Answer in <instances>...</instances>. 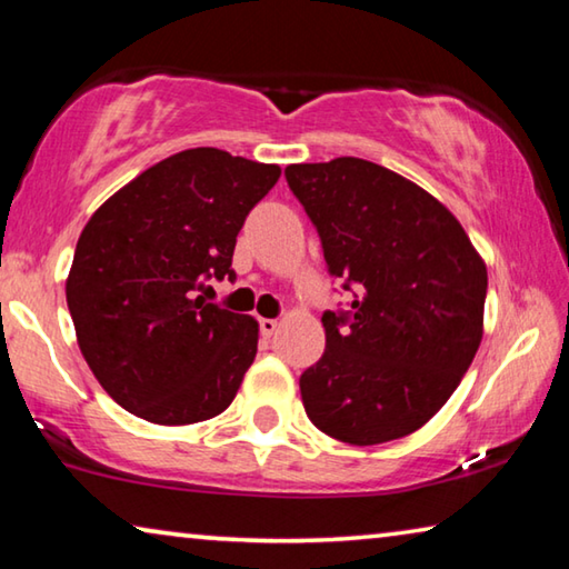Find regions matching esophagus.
Instances as JSON below:
<instances>
[{
	"label": "esophagus",
	"mask_w": 569,
	"mask_h": 569,
	"mask_svg": "<svg viewBox=\"0 0 569 569\" xmlns=\"http://www.w3.org/2000/svg\"><path fill=\"white\" fill-rule=\"evenodd\" d=\"M278 331V321L273 319H261V333L266 336V339H271V336Z\"/></svg>",
	"instance_id": "esophagus-1"
}]
</instances>
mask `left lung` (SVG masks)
<instances>
[{
  "label": "left lung",
  "instance_id": "obj_1",
  "mask_svg": "<svg viewBox=\"0 0 569 569\" xmlns=\"http://www.w3.org/2000/svg\"><path fill=\"white\" fill-rule=\"evenodd\" d=\"M286 180L351 313H323L326 351L301 377L308 419L346 445L421 429L459 387L485 333L487 266L447 206L361 158L288 166Z\"/></svg>",
  "mask_w": 569,
  "mask_h": 569
}]
</instances>
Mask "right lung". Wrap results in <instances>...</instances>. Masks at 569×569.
Here are the masks:
<instances>
[{
    "instance_id": "add662e5",
    "label": "right lung",
    "mask_w": 569,
    "mask_h": 569,
    "mask_svg": "<svg viewBox=\"0 0 569 569\" xmlns=\"http://www.w3.org/2000/svg\"><path fill=\"white\" fill-rule=\"evenodd\" d=\"M278 178V166L192 148L142 170L88 220L67 308L94 379L134 417L182 427L236 399L258 321L198 291L233 276L238 230Z\"/></svg>"
}]
</instances>
